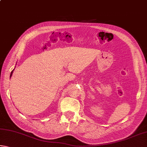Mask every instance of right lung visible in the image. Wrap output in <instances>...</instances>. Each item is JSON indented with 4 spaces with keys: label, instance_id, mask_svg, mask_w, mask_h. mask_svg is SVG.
<instances>
[{
    "label": "right lung",
    "instance_id": "right-lung-1",
    "mask_svg": "<svg viewBox=\"0 0 147 147\" xmlns=\"http://www.w3.org/2000/svg\"><path fill=\"white\" fill-rule=\"evenodd\" d=\"M13 71H14V69H13V71H12L11 72V74H10V77L12 76V74H13Z\"/></svg>",
    "mask_w": 147,
    "mask_h": 147
}]
</instances>
